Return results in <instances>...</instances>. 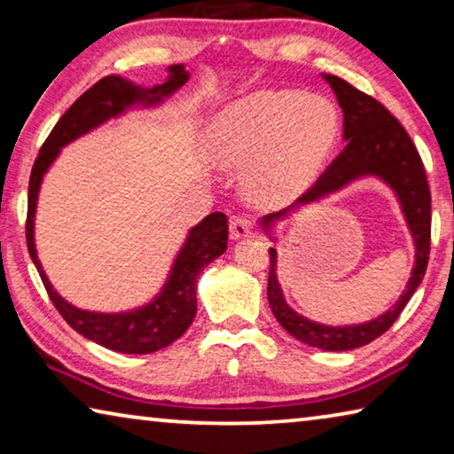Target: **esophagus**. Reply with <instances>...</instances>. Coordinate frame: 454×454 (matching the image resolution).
I'll return each mask as SVG.
<instances>
[{
    "label": "esophagus",
    "instance_id": "esophagus-1",
    "mask_svg": "<svg viewBox=\"0 0 454 454\" xmlns=\"http://www.w3.org/2000/svg\"><path fill=\"white\" fill-rule=\"evenodd\" d=\"M252 232H254V222L248 216H234L230 220V238H232V240L248 238Z\"/></svg>",
    "mask_w": 454,
    "mask_h": 454
}]
</instances>
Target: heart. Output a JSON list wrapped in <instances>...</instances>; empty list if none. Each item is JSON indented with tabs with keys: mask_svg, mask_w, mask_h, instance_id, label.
Segmentation results:
<instances>
[{
	"mask_svg": "<svg viewBox=\"0 0 454 454\" xmlns=\"http://www.w3.org/2000/svg\"><path fill=\"white\" fill-rule=\"evenodd\" d=\"M340 136V114L328 98L302 90H262L214 116L206 150L214 164L244 168L250 202L278 208L301 198L325 172Z\"/></svg>",
	"mask_w": 454,
	"mask_h": 454,
	"instance_id": "b5f03b06",
	"label": "heart"
}]
</instances>
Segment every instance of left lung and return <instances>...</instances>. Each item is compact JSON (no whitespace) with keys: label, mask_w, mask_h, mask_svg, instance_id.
Returning <instances> with one entry per match:
<instances>
[{"label":"left lung","mask_w":454,"mask_h":454,"mask_svg":"<svg viewBox=\"0 0 454 454\" xmlns=\"http://www.w3.org/2000/svg\"><path fill=\"white\" fill-rule=\"evenodd\" d=\"M322 78L334 90L338 104L342 107V136L347 145L333 160V164L320 174L314 186L306 190L294 204L262 218L264 230L270 234L274 220H280L304 204L317 202V200L338 192L352 180L363 178V176H379L382 182H387L395 190L398 202H401L412 242L417 246V260H414L406 290L393 309L380 314L379 318L364 322V325L326 326L301 317L284 301L282 288L278 278H276V256L278 254L270 248L268 250L270 252L268 302H270L272 314L282 328L301 342L322 350H352L364 347V344L387 333L395 325V320L401 317L406 302L411 301L414 290L425 278L430 254V190L417 145L412 144L401 121L380 102L350 86L342 78L330 74H322ZM270 238L274 240V236Z\"/></svg>","instance_id":"left-lung-1"}]
</instances>
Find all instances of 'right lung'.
I'll return each mask as SVG.
<instances>
[{
  "mask_svg": "<svg viewBox=\"0 0 454 454\" xmlns=\"http://www.w3.org/2000/svg\"><path fill=\"white\" fill-rule=\"evenodd\" d=\"M164 83L150 90L134 86L121 75H106L94 83L86 94L75 99L59 121L53 126L48 140L43 142L37 153L32 176H29L27 192V220H26V240L27 250L32 256L42 282L48 290L50 301L58 312L70 325L75 333L124 355H150L160 348L170 347L174 340L186 333L192 320L196 317V282L202 268L208 266L214 258L224 254L228 242V218L222 212H212L200 224L188 232L186 242L176 256L170 276L160 294L152 302L134 309L129 312H90L75 309L61 298L45 276L43 268L37 260L35 240H34V220L37 194L43 180V174L58 158L59 150L66 144L74 142L75 137L91 132L102 126L110 118L124 114L132 106H156L164 98L172 96L176 90L188 82V72L184 66H170Z\"/></svg>",
  "mask_w": 454,
  "mask_h": 454,
  "instance_id": "add662e5",
  "label": "right lung"
}]
</instances>
